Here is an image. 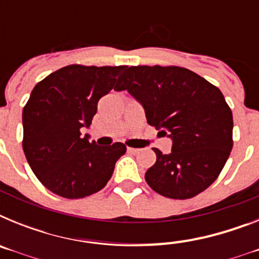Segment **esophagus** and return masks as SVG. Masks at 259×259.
<instances>
[{"label":"esophagus","instance_id":"34e87169","mask_svg":"<svg viewBox=\"0 0 259 259\" xmlns=\"http://www.w3.org/2000/svg\"><path fill=\"white\" fill-rule=\"evenodd\" d=\"M127 152L131 153V154H137L140 152V149H136V148H127Z\"/></svg>","mask_w":259,"mask_h":259}]
</instances>
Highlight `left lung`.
Here are the masks:
<instances>
[{
	"instance_id": "obj_1",
	"label": "left lung",
	"mask_w": 259,
	"mask_h": 259,
	"mask_svg": "<svg viewBox=\"0 0 259 259\" xmlns=\"http://www.w3.org/2000/svg\"><path fill=\"white\" fill-rule=\"evenodd\" d=\"M115 91H128L145 110L146 122L172 140L171 153L154 148L145 174L164 197L187 200L211 185L232 150V111L215 85L178 66H125Z\"/></svg>"
}]
</instances>
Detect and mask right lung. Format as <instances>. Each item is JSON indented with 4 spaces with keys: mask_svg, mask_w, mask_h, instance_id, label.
<instances>
[{
    "mask_svg": "<svg viewBox=\"0 0 259 259\" xmlns=\"http://www.w3.org/2000/svg\"><path fill=\"white\" fill-rule=\"evenodd\" d=\"M125 66L70 65L33 88L23 109V150L32 171L53 193L83 198L101 191L125 153L124 144L89 143L100 98L114 88Z\"/></svg>",
    "mask_w": 259,
    "mask_h": 259,
    "instance_id": "obj_1",
    "label": "right lung"
}]
</instances>
